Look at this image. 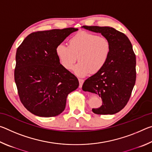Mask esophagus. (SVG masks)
I'll return each mask as SVG.
<instances>
[{"label": "esophagus", "mask_w": 152, "mask_h": 152, "mask_svg": "<svg viewBox=\"0 0 152 152\" xmlns=\"http://www.w3.org/2000/svg\"><path fill=\"white\" fill-rule=\"evenodd\" d=\"M78 81H79V88H81L82 86V84H83V83H84V80L79 78Z\"/></svg>", "instance_id": "1"}]
</instances>
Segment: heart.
<instances>
[{
    "label": "heart",
    "mask_w": 152,
    "mask_h": 152,
    "mask_svg": "<svg viewBox=\"0 0 152 152\" xmlns=\"http://www.w3.org/2000/svg\"><path fill=\"white\" fill-rule=\"evenodd\" d=\"M111 52V45L106 37L81 31L72 37L68 46L60 43L56 48L59 61L66 70L73 68L78 57L79 63L74 72L80 77L96 74L106 65Z\"/></svg>",
    "instance_id": "1"
}]
</instances>
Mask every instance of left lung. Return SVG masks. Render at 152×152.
<instances>
[{
  "mask_svg": "<svg viewBox=\"0 0 152 152\" xmlns=\"http://www.w3.org/2000/svg\"><path fill=\"white\" fill-rule=\"evenodd\" d=\"M87 30L101 33L109 41L111 52L102 70L86 79L84 91L101 96L102 106L92 109L98 115H113L127 104L136 80V58L132 43L124 33L110 27L84 26Z\"/></svg>",
  "mask_w": 152,
  "mask_h": 152,
  "instance_id": "8db88e82",
  "label": "left lung"
}]
</instances>
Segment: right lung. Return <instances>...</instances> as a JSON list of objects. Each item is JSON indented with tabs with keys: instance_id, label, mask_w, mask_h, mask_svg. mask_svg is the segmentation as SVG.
<instances>
[{
	"instance_id": "add662e5",
	"label": "right lung",
	"mask_w": 152,
	"mask_h": 152,
	"mask_svg": "<svg viewBox=\"0 0 152 152\" xmlns=\"http://www.w3.org/2000/svg\"><path fill=\"white\" fill-rule=\"evenodd\" d=\"M73 27L31 33L16 53L15 81L24 107L39 117H55L66 107L69 93L78 88V80L61 65L56 48Z\"/></svg>"
}]
</instances>
